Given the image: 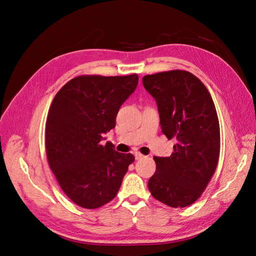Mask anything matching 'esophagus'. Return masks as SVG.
Returning a JSON list of instances; mask_svg holds the SVG:
<instances>
[{
    "mask_svg": "<svg viewBox=\"0 0 256 256\" xmlns=\"http://www.w3.org/2000/svg\"><path fill=\"white\" fill-rule=\"evenodd\" d=\"M134 157H136V160H138V159H142V158H144V154H142L141 152H136L134 154Z\"/></svg>",
    "mask_w": 256,
    "mask_h": 256,
    "instance_id": "esophagus-1",
    "label": "esophagus"
}]
</instances>
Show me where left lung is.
I'll return each instance as SVG.
<instances>
[{
    "label": "left lung",
    "mask_w": 256,
    "mask_h": 256,
    "mask_svg": "<svg viewBox=\"0 0 256 256\" xmlns=\"http://www.w3.org/2000/svg\"><path fill=\"white\" fill-rule=\"evenodd\" d=\"M145 90L158 106L164 134L176 144L170 157H154L152 196L173 208L187 207L202 196L216 168L220 127L212 98L205 85L186 70L143 76Z\"/></svg>",
    "instance_id": "obj_1"
}]
</instances>
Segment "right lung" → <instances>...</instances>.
<instances>
[{"label": "right lung", "instance_id": "1", "mask_svg": "<svg viewBox=\"0 0 256 256\" xmlns=\"http://www.w3.org/2000/svg\"><path fill=\"white\" fill-rule=\"evenodd\" d=\"M136 74L80 76L54 97L46 122V152L62 190L74 203L95 209L112 200L134 154L102 145L120 108L136 90Z\"/></svg>", "mask_w": 256, "mask_h": 256}]
</instances>
